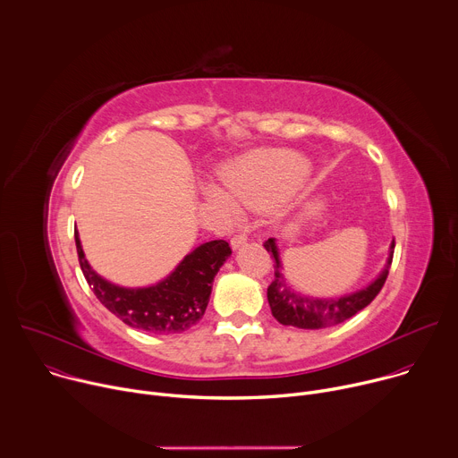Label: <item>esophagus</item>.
<instances>
[{"mask_svg":"<svg viewBox=\"0 0 458 458\" xmlns=\"http://www.w3.org/2000/svg\"><path fill=\"white\" fill-rule=\"evenodd\" d=\"M246 233H242V232H239L237 235H232V239H230V244H232V248H239L241 244H244L246 242Z\"/></svg>","mask_w":458,"mask_h":458,"instance_id":"1","label":"esophagus"}]
</instances>
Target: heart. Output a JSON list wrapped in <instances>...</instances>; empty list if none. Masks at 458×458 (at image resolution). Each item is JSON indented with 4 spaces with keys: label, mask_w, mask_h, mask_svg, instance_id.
I'll list each match as a JSON object with an SVG mask.
<instances>
[{
    "label": "heart",
    "mask_w": 458,
    "mask_h": 458,
    "mask_svg": "<svg viewBox=\"0 0 458 458\" xmlns=\"http://www.w3.org/2000/svg\"><path fill=\"white\" fill-rule=\"evenodd\" d=\"M302 170V161L284 150H259L253 152L221 175L226 190H212V198L226 208L233 203L242 207H259L267 203L276 193L284 190Z\"/></svg>",
    "instance_id": "heart-1"
}]
</instances>
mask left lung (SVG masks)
I'll use <instances>...</instances> for the list:
<instances>
[{
    "mask_svg": "<svg viewBox=\"0 0 458 458\" xmlns=\"http://www.w3.org/2000/svg\"><path fill=\"white\" fill-rule=\"evenodd\" d=\"M267 251L272 253L274 257V270H276V279L268 286V302L272 308V315L284 326H293V328L301 330H318V328H330V326L341 324L364 310L382 290L387 274L391 260H394V250H395V241L391 242V251L387 259V267L384 272L373 281L368 288L346 295V297H337V299H313V297H304L301 293H293L290 286H286L284 277L281 276V263H279V253L274 239L265 241Z\"/></svg>",
    "mask_w": 458,
    "mask_h": 458,
    "instance_id": "obj_1",
    "label": "left lung"
}]
</instances>
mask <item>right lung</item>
Masks as SVG:
<instances>
[{"label": "right lung", "instance_id": "1", "mask_svg": "<svg viewBox=\"0 0 458 458\" xmlns=\"http://www.w3.org/2000/svg\"><path fill=\"white\" fill-rule=\"evenodd\" d=\"M81 272L99 302L130 328L150 334H181L205 315L212 283L232 248L217 239L188 253L175 272L150 288H121L101 279L85 259L78 230L74 232Z\"/></svg>", "mask_w": 458, "mask_h": 458}]
</instances>
